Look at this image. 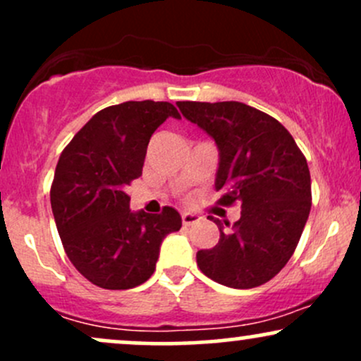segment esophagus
Listing matches in <instances>:
<instances>
[{
  "mask_svg": "<svg viewBox=\"0 0 361 361\" xmlns=\"http://www.w3.org/2000/svg\"><path fill=\"white\" fill-rule=\"evenodd\" d=\"M200 215L193 214V212H183L181 214V221H183V226H193V224H197L200 221Z\"/></svg>",
  "mask_w": 361,
  "mask_h": 361,
  "instance_id": "1",
  "label": "esophagus"
}]
</instances>
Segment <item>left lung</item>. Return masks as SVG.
Segmentation results:
<instances>
[{"label": "left lung", "instance_id": "left-lung-1", "mask_svg": "<svg viewBox=\"0 0 361 361\" xmlns=\"http://www.w3.org/2000/svg\"><path fill=\"white\" fill-rule=\"evenodd\" d=\"M186 120L214 139L215 190L222 205L241 202V217L214 219L219 243L197 252L204 275L231 288L267 283L295 251L310 212L307 161L279 120L241 102H178Z\"/></svg>", "mask_w": 361, "mask_h": 361}]
</instances>
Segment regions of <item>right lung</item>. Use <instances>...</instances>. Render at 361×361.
Segmentation results:
<instances>
[{"instance_id":"right-lung-1","label":"right lung","mask_w":361,"mask_h":361,"mask_svg":"<svg viewBox=\"0 0 361 361\" xmlns=\"http://www.w3.org/2000/svg\"><path fill=\"white\" fill-rule=\"evenodd\" d=\"M180 120L168 102H126L93 115L62 151L51 188L54 221L66 255L85 279L127 290L151 279L161 243L180 231L173 207L130 210L126 193L142 175L147 144L164 120Z\"/></svg>"}]
</instances>
